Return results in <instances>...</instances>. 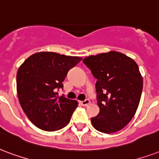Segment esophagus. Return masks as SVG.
Returning a JSON list of instances; mask_svg holds the SVG:
<instances>
[{"instance_id": "esophagus-1", "label": "esophagus", "mask_w": 159, "mask_h": 159, "mask_svg": "<svg viewBox=\"0 0 159 159\" xmlns=\"http://www.w3.org/2000/svg\"><path fill=\"white\" fill-rule=\"evenodd\" d=\"M80 103H81L83 106H87V105H89V103H90V101H89V99H86V100L84 101H81Z\"/></svg>"}]
</instances>
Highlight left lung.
I'll list each match as a JSON object with an SVG mask.
<instances>
[{
	"mask_svg": "<svg viewBox=\"0 0 159 159\" xmlns=\"http://www.w3.org/2000/svg\"><path fill=\"white\" fill-rule=\"evenodd\" d=\"M83 62L97 78L100 111L91 118L93 126L107 134L121 130L133 118L141 99L143 81L138 66L117 51L88 56Z\"/></svg>",
	"mask_w": 159,
	"mask_h": 159,
	"instance_id": "1",
	"label": "left lung"
}]
</instances>
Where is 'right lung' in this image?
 Wrapping results in <instances>:
<instances>
[{
  "mask_svg": "<svg viewBox=\"0 0 159 159\" xmlns=\"http://www.w3.org/2000/svg\"><path fill=\"white\" fill-rule=\"evenodd\" d=\"M78 56L56 52H38L17 70V92L20 105L29 120L46 131L58 130L70 122L76 100L59 96L68 70L81 61Z\"/></svg>",
  "mask_w": 159,
  "mask_h": 159,
  "instance_id": "add662e5",
  "label": "right lung"
}]
</instances>
